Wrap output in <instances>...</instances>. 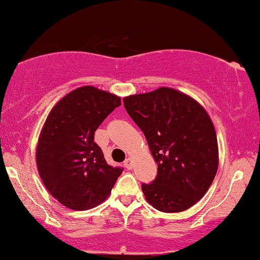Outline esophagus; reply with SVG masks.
<instances>
[{
    "instance_id": "esophagus-1",
    "label": "esophagus",
    "mask_w": 260,
    "mask_h": 260,
    "mask_svg": "<svg viewBox=\"0 0 260 260\" xmlns=\"http://www.w3.org/2000/svg\"><path fill=\"white\" fill-rule=\"evenodd\" d=\"M123 165H124V167L127 168V170H132L133 168V162H132V158H126V161L123 162Z\"/></svg>"
}]
</instances>
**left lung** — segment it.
I'll return each instance as SVG.
<instances>
[{
	"label": "left lung",
	"mask_w": 260,
	"mask_h": 260,
	"mask_svg": "<svg viewBox=\"0 0 260 260\" xmlns=\"http://www.w3.org/2000/svg\"><path fill=\"white\" fill-rule=\"evenodd\" d=\"M124 108L148 140L157 176L142 190L152 207L183 212L207 192L218 170L214 126L205 109L172 88L123 99Z\"/></svg>",
	"instance_id": "1"
}]
</instances>
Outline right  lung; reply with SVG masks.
Returning a JSON list of instances; mask_svg holds the SVG:
<instances>
[{
    "label": "right lung",
    "mask_w": 260,
    "mask_h": 260,
    "mask_svg": "<svg viewBox=\"0 0 260 260\" xmlns=\"http://www.w3.org/2000/svg\"><path fill=\"white\" fill-rule=\"evenodd\" d=\"M121 99L92 86L65 95L48 115L36 151L37 170L54 199L84 211L102 203L123 168L105 161L94 133Z\"/></svg>",
    "instance_id": "right-lung-1"
}]
</instances>
